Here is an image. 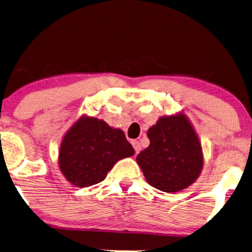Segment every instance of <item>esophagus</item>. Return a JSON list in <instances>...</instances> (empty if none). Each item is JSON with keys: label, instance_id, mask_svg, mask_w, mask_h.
I'll return each mask as SVG.
<instances>
[{"label": "esophagus", "instance_id": "34e87169", "mask_svg": "<svg viewBox=\"0 0 252 252\" xmlns=\"http://www.w3.org/2000/svg\"><path fill=\"white\" fill-rule=\"evenodd\" d=\"M132 146H133V149H135L136 153H139L140 150H142V146H140L138 140H132Z\"/></svg>", "mask_w": 252, "mask_h": 252}]
</instances>
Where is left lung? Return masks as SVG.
I'll return each mask as SVG.
<instances>
[{"label":"left lung","instance_id":"left-lung-1","mask_svg":"<svg viewBox=\"0 0 252 252\" xmlns=\"http://www.w3.org/2000/svg\"><path fill=\"white\" fill-rule=\"evenodd\" d=\"M147 137L150 145L136 160L150 186L177 192L198 179L204 163L202 145L183 113L160 117Z\"/></svg>","mask_w":252,"mask_h":252}]
</instances>
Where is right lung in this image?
<instances>
[{
	"instance_id": "1",
	"label": "right lung",
	"mask_w": 252,
	"mask_h": 252,
	"mask_svg": "<svg viewBox=\"0 0 252 252\" xmlns=\"http://www.w3.org/2000/svg\"><path fill=\"white\" fill-rule=\"evenodd\" d=\"M133 154L122 130L83 115L63 137L59 166L70 183L85 188L101 182L117 161Z\"/></svg>"
}]
</instances>
